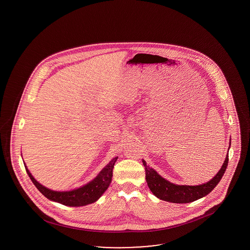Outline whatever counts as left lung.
<instances>
[{
	"label": "left lung",
	"instance_id": "8db88e82",
	"mask_svg": "<svg viewBox=\"0 0 250 250\" xmlns=\"http://www.w3.org/2000/svg\"><path fill=\"white\" fill-rule=\"evenodd\" d=\"M228 162L229 153L217 174L214 178L205 184L199 186H180L174 185L167 181L166 179L161 177L154 168L147 166L146 162L143 159V166L145 167L146 182L150 190L158 199L172 203H188L195 202L208 195L216 187V185L220 182L222 176L224 175L228 167Z\"/></svg>",
	"mask_w": 250,
	"mask_h": 250
}]
</instances>
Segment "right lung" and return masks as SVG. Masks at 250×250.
I'll list each match as a JSON object with an SVG mask.
<instances>
[{
  "label": "right lung",
  "mask_w": 250,
  "mask_h": 250,
  "mask_svg": "<svg viewBox=\"0 0 250 250\" xmlns=\"http://www.w3.org/2000/svg\"><path fill=\"white\" fill-rule=\"evenodd\" d=\"M118 156L112 158L111 161H109L107 166L99 172V174L94 180H92L82 188L70 191H53L48 189L41 184H39L36 179L33 177L26 165L24 166L29 177L36 186V188L47 199L53 202H59L61 204L66 206L79 207L96 202L103 195V193L107 190V188L111 183L112 169L114 167V164Z\"/></svg>",
  "instance_id": "1"
}]
</instances>
